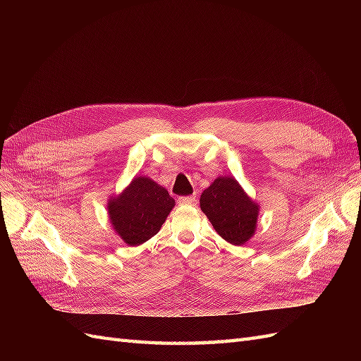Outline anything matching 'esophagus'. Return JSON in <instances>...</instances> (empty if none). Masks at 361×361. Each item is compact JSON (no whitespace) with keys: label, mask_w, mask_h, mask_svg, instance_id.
<instances>
[{"label":"esophagus","mask_w":361,"mask_h":361,"mask_svg":"<svg viewBox=\"0 0 361 361\" xmlns=\"http://www.w3.org/2000/svg\"><path fill=\"white\" fill-rule=\"evenodd\" d=\"M178 202L179 204H192L195 202V197L194 195H185V197H179Z\"/></svg>","instance_id":"34e87169"}]
</instances>
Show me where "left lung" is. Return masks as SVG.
<instances>
[{
    "label": "left lung",
    "instance_id": "left-lung-1",
    "mask_svg": "<svg viewBox=\"0 0 361 361\" xmlns=\"http://www.w3.org/2000/svg\"><path fill=\"white\" fill-rule=\"evenodd\" d=\"M200 209L227 243L243 245L255 236L260 204L233 176H218L200 195Z\"/></svg>",
    "mask_w": 361,
    "mask_h": 361
}]
</instances>
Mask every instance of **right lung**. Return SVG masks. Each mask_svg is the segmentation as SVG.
Instances as JSON below:
<instances>
[{
    "instance_id": "obj_1",
    "label": "right lung",
    "mask_w": 361,
    "mask_h": 361,
    "mask_svg": "<svg viewBox=\"0 0 361 361\" xmlns=\"http://www.w3.org/2000/svg\"><path fill=\"white\" fill-rule=\"evenodd\" d=\"M176 204L169 191L147 176H135L106 203L113 231L130 247L155 236Z\"/></svg>"
}]
</instances>
